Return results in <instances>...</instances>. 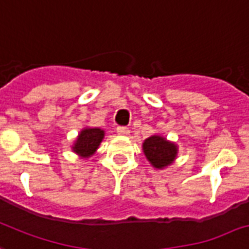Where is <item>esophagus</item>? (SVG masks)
I'll list each match as a JSON object with an SVG mask.
<instances>
[{"label": "esophagus", "instance_id": "obj_1", "mask_svg": "<svg viewBox=\"0 0 249 249\" xmlns=\"http://www.w3.org/2000/svg\"><path fill=\"white\" fill-rule=\"evenodd\" d=\"M116 132H117V134H120V136H128L129 129L126 128V126H117Z\"/></svg>", "mask_w": 249, "mask_h": 249}]
</instances>
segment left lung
<instances>
[{"label": "left lung", "mask_w": 249, "mask_h": 249, "mask_svg": "<svg viewBox=\"0 0 249 249\" xmlns=\"http://www.w3.org/2000/svg\"><path fill=\"white\" fill-rule=\"evenodd\" d=\"M142 149L147 160L157 170H162L172 164L178 155V146L174 142L167 141L166 138L157 134L146 138Z\"/></svg>", "instance_id": "8db88e82"}]
</instances>
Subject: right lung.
I'll use <instances>...</instances> for the list:
<instances>
[{"label": "right lung", "instance_id": "obj_1", "mask_svg": "<svg viewBox=\"0 0 249 249\" xmlns=\"http://www.w3.org/2000/svg\"><path fill=\"white\" fill-rule=\"evenodd\" d=\"M104 130L100 128H85L81 130L73 145V151L81 158H90L103 141Z\"/></svg>", "mask_w": 249, "mask_h": 249}]
</instances>
